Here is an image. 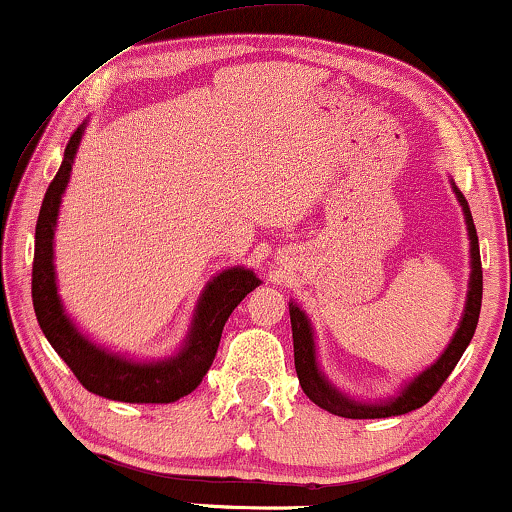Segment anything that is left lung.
Returning a JSON list of instances; mask_svg holds the SVG:
<instances>
[{
  "label": "left lung",
  "instance_id": "1",
  "mask_svg": "<svg viewBox=\"0 0 512 512\" xmlns=\"http://www.w3.org/2000/svg\"><path fill=\"white\" fill-rule=\"evenodd\" d=\"M454 191H457V188H454ZM457 198L461 202V207H464L468 237H471V286H468L464 319H461L457 333H454V338L450 342V347L445 349V354L440 356L429 370H424L422 375L415 377V380L403 389V394L396 396L394 401L380 403V405H363V403L352 401V398L342 396L340 391H335L331 384L321 377L317 368L310 321H307V317L298 305L293 303L289 305L291 328H293V359H296V373H298L300 387H303L307 398H310L312 403H317L319 408L347 419H382V417L405 415V412H412L429 403L431 398L438 394V389L443 387L447 377H450L454 366H457L461 359V354L466 352L468 342L473 338L475 326H478V317H480V305H482V263H480L478 233H475L471 209H468V202L464 200V195L457 191Z\"/></svg>",
  "mask_w": 512,
  "mask_h": 512
}]
</instances>
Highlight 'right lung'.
Masks as SVG:
<instances>
[{"mask_svg": "<svg viewBox=\"0 0 512 512\" xmlns=\"http://www.w3.org/2000/svg\"><path fill=\"white\" fill-rule=\"evenodd\" d=\"M81 135L83 125L69 137L65 160H62L51 186L46 188L39 209L32 263V303L37 321L60 359L72 368L76 380L88 391L111 398V401L172 403L191 394L202 382V377L212 366L216 349H219L223 326H226L230 312L242 303L249 291L261 284V279L244 268L226 270L214 277V282H209L202 293L186 347L174 359L160 363H130L90 345L62 310L53 270L55 219H58L60 198L67 186L69 172H72Z\"/></svg>", "mask_w": 512, "mask_h": 512, "instance_id": "right-lung-1", "label": "right lung"}]
</instances>
